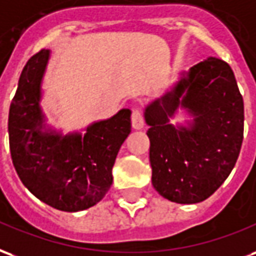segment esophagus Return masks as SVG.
I'll return each mask as SVG.
<instances>
[{"instance_id": "esophagus-1", "label": "esophagus", "mask_w": 256, "mask_h": 256, "mask_svg": "<svg viewBox=\"0 0 256 256\" xmlns=\"http://www.w3.org/2000/svg\"><path fill=\"white\" fill-rule=\"evenodd\" d=\"M130 121H132V128L134 130H142L144 126V120H143V116L139 110H134L132 116H130Z\"/></svg>"}]
</instances>
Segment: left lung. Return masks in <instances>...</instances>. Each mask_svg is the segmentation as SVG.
Here are the masks:
<instances>
[{
	"label": "left lung",
	"mask_w": 256,
	"mask_h": 256,
	"mask_svg": "<svg viewBox=\"0 0 256 256\" xmlns=\"http://www.w3.org/2000/svg\"><path fill=\"white\" fill-rule=\"evenodd\" d=\"M178 111L188 120L172 124ZM152 187L168 200L194 204L221 187L238 161L244 104L230 66L208 57L144 108Z\"/></svg>",
	"instance_id": "8db88e82"
}]
</instances>
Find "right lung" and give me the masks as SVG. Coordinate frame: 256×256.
<instances>
[{"instance_id":"1","label":"right lung","mask_w":256,"mask_h":256,"mask_svg":"<svg viewBox=\"0 0 256 256\" xmlns=\"http://www.w3.org/2000/svg\"><path fill=\"white\" fill-rule=\"evenodd\" d=\"M49 49L27 61L9 109V147L20 180L34 196L61 212H76L104 199L112 169L130 134V112L121 109L81 130L62 134L40 106Z\"/></svg>"}]
</instances>
